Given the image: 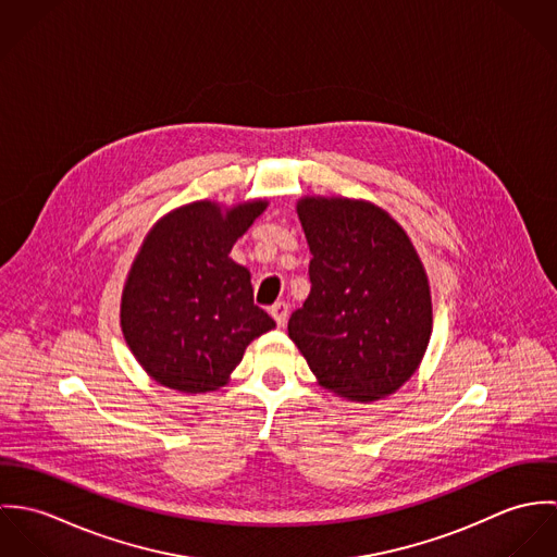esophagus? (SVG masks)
<instances>
[{
	"mask_svg": "<svg viewBox=\"0 0 557 557\" xmlns=\"http://www.w3.org/2000/svg\"><path fill=\"white\" fill-rule=\"evenodd\" d=\"M270 315L276 321L278 327H285L287 318H289V307L285 302H276L272 309H270Z\"/></svg>",
	"mask_w": 557,
	"mask_h": 557,
	"instance_id": "34e87169",
	"label": "esophagus"
}]
</instances>
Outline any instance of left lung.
I'll list each match as a JSON object with an SVG mask.
<instances>
[{
    "label": "left lung",
    "instance_id": "1",
    "mask_svg": "<svg viewBox=\"0 0 557 557\" xmlns=\"http://www.w3.org/2000/svg\"><path fill=\"white\" fill-rule=\"evenodd\" d=\"M296 212L313 259L289 338L327 393L358 403L395 395L433 332L431 287L411 239L367 199L305 195Z\"/></svg>",
    "mask_w": 557,
    "mask_h": 557
}]
</instances>
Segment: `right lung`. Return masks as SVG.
I'll list each match as a JSON object with an SVG mask.
<instances>
[{
  "label": "right lung",
  "mask_w": 557,
  "mask_h": 557,
  "mask_svg": "<svg viewBox=\"0 0 557 557\" xmlns=\"http://www.w3.org/2000/svg\"><path fill=\"white\" fill-rule=\"evenodd\" d=\"M268 199H210L159 219L128 270L120 325L144 371L164 388L201 395L232 380L246 347L276 327L252 305L250 272L230 252Z\"/></svg>",
  "instance_id": "add662e5"
}]
</instances>
